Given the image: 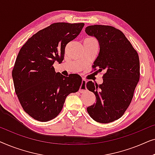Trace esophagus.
Here are the masks:
<instances>
[{
    "mask_svg": "<svg viewBox=\"0 0 155 155\" xmlns=\"http://www.w3.org/2000/svg\"><path fill=\"white\" fill-rule=\"evenodd\" d=\"M86 83H87V81L86 80L84 79H82V84L81 85H80V90H79V92H84V91H86L87 88H86Z\"/></svg>",
    "mask_w": 155,
    "mask_h": 155,
    "instance_id": "1",
    "label": "esophagus"
}]
</instances>
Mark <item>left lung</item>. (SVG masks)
<instances>
[{"instance_id":"8db88e82","label":"left lung","mask_w":155,"mask_h":155,"mask_svg":"<svg viewBox=\"0 0 155 155\" xmlns=\"http://www.w3.org/2000/svg\"><path fill=\"white\" fill-rule=\"evenodd\" d=\"M85 32L98 40L100 48L92 68L105 72L102 84L89 81L86 84L97 100L87 111L95 121L108 124L121 117L132 101L140 79L139 56L124 34L115 27L91 25Z\"/></svg>"}]
</instances>
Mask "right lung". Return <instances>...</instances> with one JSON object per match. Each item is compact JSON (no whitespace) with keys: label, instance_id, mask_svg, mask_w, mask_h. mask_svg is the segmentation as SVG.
<instances>
[{"label":"right lung","instance_id":"1","mask_svg":"<svg viewBox=\"0 0 155 155\" xmlns=\"http://www.w3.org/2000/svg\"><path fill=\"white\" fill-rule=\"evenodd\" d=\"M84 23L56 22L27 40L12 69L15 90L24 111L34 119H54L63 109L65 98L79 90L82 78L78 74L65 77L53 65L64 58L65 48L79 35Z\"/></svg>","mask_w":155,"mask_h":155}]
</instances>
